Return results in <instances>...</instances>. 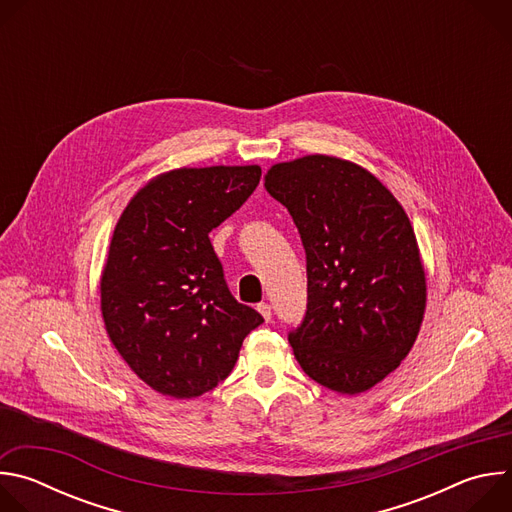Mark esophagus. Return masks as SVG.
Instances as JSON below:
<instances>
[{"mask_svg": "<svg viewBox=\"0 0 512 512\" xmlns=\"http://www.w3.org/2000/svg\"><path fill=\"white\" fill-rule=\"evenodd\" d=\"M257 310H259V314L269 322L271 320V306L267 304V302H261L259 306H257Z\"/></svg>", "mask_w": 512, "mask_h": 512, "instance_id": "esophagus-1", "label": "esophagus"}]
</instances>
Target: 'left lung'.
<instances>
[{
	"mask_svg": "<svg viewBox=\"0 0 512 512\" xmlns=\"http://www.w3.org/2000/svg\"><path fill=\"white\" fill-rule=\"evenodd\" d=\"M265 188L294 218L306 251V314L287 334L300 367L336 393L375 387L409 354L425 310L403 206L371 172L320 154L275 164Z\"/></svg>",
	"mask_w": 512,
	"mask_h": 512,
	"instance_id": "left-lung-1",
	"label": "left lung"
}]
</instances>
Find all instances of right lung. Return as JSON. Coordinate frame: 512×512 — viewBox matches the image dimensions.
Listing matches in <instances>:
<instances>
[{
    "label": "right lung",
    "instance_id": "right-lung-1",
    "mask_svg": "<svg viewBox=\"0 0 512 512\" xmlns=\"http://www.w3.org/2000/svg\"><path fill=\"white\" fill-rule=\"evenodd\" d=\"M259 178V166L172 170L143 186L119 218L101 277L103 320L131 371L162 395L214 389L263 324L231 294L208 239Z\"/></svg>",
    "mask_w": 512,
    "mask_h": 512
}]
</instances>
